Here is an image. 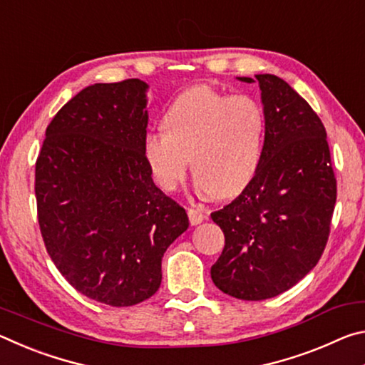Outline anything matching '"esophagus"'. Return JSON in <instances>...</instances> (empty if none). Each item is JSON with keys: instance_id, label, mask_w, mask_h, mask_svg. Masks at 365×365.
Instances as JSON below:
<instances>
[{"instance_id": "obj_1", "label": "esophagus", "mask_w": 365, "mask_h": 365, "mask_svg": "<svg viewBox=\"0 0 365 365\" xmlns=\"http://www.w3.org/2000/svg\"><path fill=\"white\" fill-rule=\"evenodd\" d=\"M188 217H190L191 225H197V224H201V222L207 217V214H206L205 209L190 207L188 209Z\"/></svg>"}]
</instances>
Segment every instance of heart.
Listing matches in <instances>:
<instances>
[{"instance_id": "obj_1", "label": "heart", "mask_w": 365, "mask_h": 365, "mask_svg": "<svg viewBox=\"0 0 365 365\" xmlns=\"http://www.w3.org/2000/svg\"><path fill=\"white\" fill-rule=\"evenodd\" d=\"M163 130L146 135L145 158L165 191H175L191 168L200 195L232 197L252 180L262 156L265 114L248 95L193 86L163 117Z\"/></svg>"}]
</instances>
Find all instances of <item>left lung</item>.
<instances>
[{
    "instance_id": "obj_1",
    "label": "left lung",
    "mask_w": 365,
    "mask_h": 365,
    "mask_svg": "<svg viewBox=\"0 0 365 365\" xmlns=\"http://www.w3.org/2000/svg\"><path fill=\"white\" fill-rule=\"evenodd\" d=\"M256 80L265 114L261 163L242 195L211 214L225 237L211 279L245 301L274 298L316 267L336 202L322 120L285 80L272 73Z\"/></svg>"
}]
</instances>
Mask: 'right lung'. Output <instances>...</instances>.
I'll list each match as a JSON object with an SVG mask.
<instances>
[{
  "label": "right lung",
  "mask_w": 365,
  "mask_h": 365,
  "mask_svg": "<svg viewBox=\"0 0 365 365\" xmlns=\"http://www.w3.org/2000/svg\"><path fill=\"white\" fill-rule=\"evenodd\" d=\"M146 90L138 78L86 86L54 115L35 165L49 257L77 292L115 307L158 292L164 252L188 228L145 158Z\"/></svg>",
  "instance_id": "right-lung-1"
}]
</instances>
